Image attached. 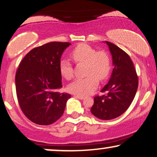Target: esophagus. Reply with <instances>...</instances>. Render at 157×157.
Segmentation results:
<instances>
[{
	"label": "esophagus",
	"instance_id": "obj_1",
	"mask_svg": "<svg viewBox=\"0 0 157 157\" xmlns=\"http://www.w3.org/2000/svg\"><path fill=\"white\" fill-rule=\"evenodd\" d=\"M75 97H76V98L79 99H81V100H82V99L85 98L84 96H80V95H75Z\"/></svg>",
	"mask_w": 157,
	"mask_h": 157
}]
</instances>
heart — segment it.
Wrapping results in <instances>:
<instances>
[{
  "label": "heart",
  "mask_w": 157,
  "mask_h": 157,
  "mask_svg": "<svg viewBox=\"0 0 157 157\" xmlns=\"http://www.w3.org/2000/svg\"><path fill=\"white\" fill-rule=\"evenodd\" d=\"M71 57L77 64H85L86 77L77 79L69 85L70 93L77 95H86L96 88L98 80L104 81L109 76L112 70V60L106 51H97L94 48L85 43L78 45L71 51ZM61 76L67 80L73 77V67L67 59L59 62Z\"/></svg>",
  "instance_id": "heart-1"
}]
</instances>
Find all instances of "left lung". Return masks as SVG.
<instances>
[{
  "mask_svg": "<svg viewBox=\"0 0 157 157\" xmlns=\"http://www.w3.org/2000/svg\"><path fill=\"white\" fill-rule=\"evenodd\" d=\"M106 43L114 67L108 84L101 90L106 93L95 96L90 112L97 118L109 120L120 116L130 106L138 90V78L128 53L112 43Z\"/></svg>",
  "mask_w": 157,
  "mask_h": 157,
  "instance_id": "left-lung-1",
  "label": "left lung"
}]
</instances>
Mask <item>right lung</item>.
Instances as JSON below:
<instances>
[{"label":"right lung","instance_id":"add662e5","mask_svg":"<svg viewBox=\"0 0 157 157\" xmlns=\"http://www.w3.org/2000/svg\"><path fill=\"white\" fill-rule=\"evenodd\" d=\"M71 43L51 42L31 50L19 64L15 77L19 106L29 120L40 125L53 124L62 116L71 95L62 87L59 62Z\"/></svg>","mask_w":157,"mask_h":157}]
</instances>
